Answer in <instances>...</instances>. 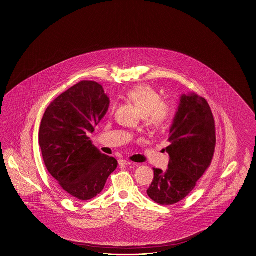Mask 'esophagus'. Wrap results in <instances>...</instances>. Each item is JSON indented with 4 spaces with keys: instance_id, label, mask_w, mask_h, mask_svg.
I'll return each mask as SVG.
<instances>
[{
    "instance_id": "obj_1",
    "label": "esophagus",
    "mask_w": 256,
    "mask_h": 256,
    "mask_svg": "<svg viewBox=\"0 0 256 256\" xmlns=\"http://www.w3.org/2000/svg\"><path fill=\"white\" fill-rule=\"evenodd\" d=\"M118 164L120 166H128V164H131L132 162L130 161L125 160V159H121V160H119Z\"/></svg>"
}]
</instances>
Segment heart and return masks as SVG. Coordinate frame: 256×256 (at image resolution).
I'll use <instances>...</instances> for the list:
<instances>
[{
  "instance_id": "obj_1",
  "label": "heart",
  "mask_w": 256,
  "mask_h": 256,
  "mask_svg": "<svg viewBox=\"0 0 256 256\" xmlns=\"http://www.w3.org/2000/svg\"><path fill=\"white\" fill-rule=\"evenodd\" d=\"M126 96L144 116L147 128L160 130L168 123L172 114V108L168 102L162 100L161 95L154 88L146 85H138L130 90Z\"/></svg>"
}]
</instances>
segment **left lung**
<instances>
[{
    "mask_svg": "<svg viewBox=\"0 0 256 256\" xmlns=\"http://www.w3.org/2000/svg\"><path fill=\"white\" fill-rule=\"evenodd\" d=\"M168 169L154 168L147 194L161 206L180 202L192 192L212 162L216 149V123L207 100L196 94L183 95L169 132Z\"/></svg>",
    "mask_w": 256,
    "mask_h": 256,
    "instance_id": "8db88e82",
    "label": "left lung"
}]
</instances>
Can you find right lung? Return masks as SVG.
<instances>
[{
    "instance_id": "right-lung-1",
    "label": "right lung",
    "mask_w": 256,
    "mask_h": 256,
    "mask_svg": "<svg viewBox=\"0 0 256 256\" xmlns=\"http://www.w3.org/2000/svg\"><path fill=\"white\" fill-rule=\"evenodd\" d=\"M100 87L82 80L59 95L47 107L38 131L46 168L58 186L78 200L100 194L118 164L97 150L87 135L108 110L109 98Z\"/></svg>"
}]
</instances>
